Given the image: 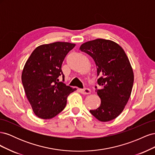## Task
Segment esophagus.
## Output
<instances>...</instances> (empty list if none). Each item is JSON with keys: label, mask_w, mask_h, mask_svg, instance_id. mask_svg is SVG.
<instances>
[{"label": "esophagus", "mask_w": 155, "mask_h": 155, "mask_svg": "<svg viewBox=\"0 0 155 155\" xmlns=\"http://www.w3.org/2000/svg\"><path fill=\"white\" fill-rule=\"evenodd\" d=\"M79 92H80L83 94H88L91 93V90L88 88H84L83 89H79Z\"/></svg>", "instance_id": "obj_1"}]
</instances>
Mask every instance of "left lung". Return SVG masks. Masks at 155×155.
Returning <instances> with one entry per match:
<instances>
[{"label": "left lung", "mask_w": 155, "mask_h": 155, "mask_svg": "<svg viewBox=\"0 0 155 155\" xmlns=\"http://www.w3.org/2000/svg\"><path fill=\"white\" fill-rule=\"evenodd\" d=\"M94 61L99 78L96 86L101 105L91 113L101 121L115 119L127 103L134 82V74L123 48L114 42L97 39L83 43L79 48Z\"/></svg>", "instance_id": "obj_1"}]
</instances>
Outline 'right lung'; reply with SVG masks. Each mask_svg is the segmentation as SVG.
I'll return each instance as SVG.
<instances>
[{"label": "right lung", "mask_w": 155, "mask_h": 155, "mask_svg": "<svg viewBox=\"0 0 155 155\" xmlns=\"http://www.w3.org/2000/svg\"><path fill=\"white\" fill-rule=\"evenodd\" d=\"M75 44L64 42L37 47L27 60L22 73V83L26 97L36 116L51 119L67 105V98L76 88L59 82L64 76L61 66Z\"/></svg>", "instance_id": "obj_1"}]
</instances>
